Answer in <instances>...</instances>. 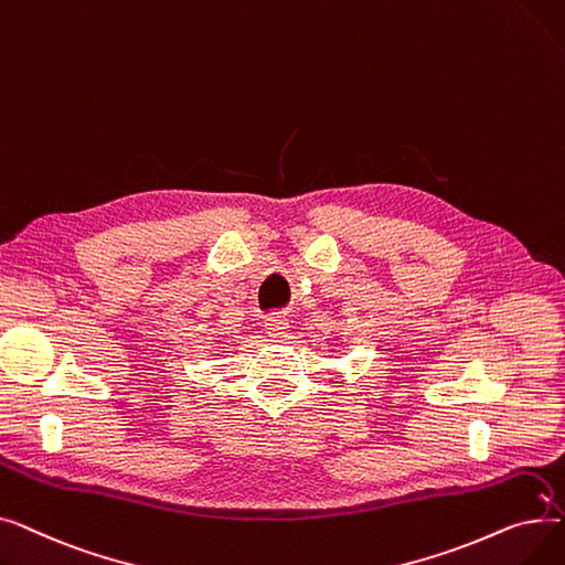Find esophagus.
<instances>
[{"mask_svg": "<svg viewBox=\"0 0 565 565\" xmlns=\"http://www.w3.org/2000/svg\"><path fill=\"white\" fill-rule=\"evenodd\" d=\"M265 334L273 337L275 341H284L288 337V320L281 316H273L270 320H265Z\"/></svg>", "mask_w": 565, "mask_h": 565, "instance_id": "1", "label": "esophagus"}]
</instances>
